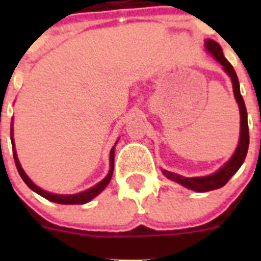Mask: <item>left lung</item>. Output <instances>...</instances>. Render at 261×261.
<instances>
[{"instance_id": "obj_1", "label": "left lung", "mask_w": 261, "mask_h": 261, "mask_svg": "<svg viewBox=\"0 0 261 261\" xmlns=\"http://www.w3.org/2000/svg\"><path fill=\"white\" fill-rule=\"evenodd\" d=\"M205 48L211 53L212 56L220 62L221 65L223 66V70L229 74V77L231 78L232 82V91H234V96L237 99L239 106V112H241V138H239L238 147L235 149V153L232 154L231 158L222 166V167L216 171L214 174L209 175V176H197V177H184L180 175L175 174V172L166 171L162 170L163 175L168 179H171L172 181H176V183L181 184L186 188H190V190L196 191V192H208V191L218 190L221 187L225 186L227 181L230 180V177L238 171L239 167L243 165L246 155H247L248 145H250V135H248V123H247V110H246V105H244V100L241 95V89H239V81L237 77V73H235L234 68L230 64L227 60L225 59L222 52V48L220 47V44L217 41L205 40Z\"/></svg>"}]
</instances>
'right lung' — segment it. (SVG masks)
I'll use <instances>...</instances> for the list:
<instances>
[{"instance_id": "1", "label": "right lung", "mask_w": 261, "mask_h": 261, "mask_svg": "<svg viewBox=\"0 0 261 261\" xmlns=\"http://www.w3.org/2000/svg\"><path fill=\"white\" fill-rule=\"evenodd\" d=\"M10 138H11V146H13V155H14V161H15V166H17V170L18 172H19L20 177L23 179V181L27 184V186L31 188L34 192H36L38 195L43 196L44 199L49 200V201H53V202H57V204H65V205H73V204H86V202H89L90 200H93L95 196H98L99 193L102 192L103 190H105L106 187H107V184L110 183L111 177H112V172H114V161H115V146L111 149V153H110V172H108L107 176L103 179L100 183H98L96 186H94L93 188H90V190L87 191H84V192L81 193H77V195H55V193H50V192H47V191L41 190V188H39L36 184L32 183V180L30 179L29 176L26 175V172L23 171L22 166H20L19 161H18V156H17V151H15V149H14V140H13V124H11V128H10Z\"/></svg>"}]
</instances>
